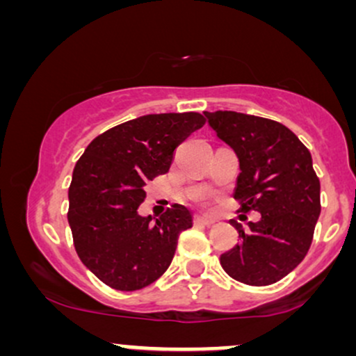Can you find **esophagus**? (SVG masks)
Segmentation results:
<instances>
[{"mask_svg":"<svg viewBox=\"0 0 356 356\" xmlns=\"http://www.w3.org/2000/svg\"><path fill=\"white\" fill-rule=\"evenodd\" d=\"M194 222L195 224H201V226H212L216 222L214 219L209 218V216H204V214H195L194 216Z\"/></svg>","mask_w":356,"mask_h":356,"instance_id":"obj_1","label":"esophagus"}]
</instances>
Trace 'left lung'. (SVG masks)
Listing matches in <instances>:
<instances>
[{"label":"left lung","mask_w":356,"mask_h":356,"mask_svg":"<svg viewBox=\"0 0 356 356\" xmlns=\"http://www.w3.org/2000/svg\"><path fill=\"white\" fill-rule=\"evenodd\" d=\"M204 115L239 159L234 189L239 211L261 214L257 222L249 220L248 229L232 220L241 241L220 254V266L239 283H276L305 259L320 218L312 154L280 122L229 110Z\"/></svg>","instance_id":"8db88e82"}]
</instances>
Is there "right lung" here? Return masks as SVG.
Wrapping results in <instances>:
<instances>
[{"mask_svg": "<svg viewBox=\"0 0 356 356\" xmlns=\"http://www.w3.org/2000/svg\"><path fill=\"white\" fill-rule=\"evenodd\" d=\"M206 124L201 113H154L93 138L73 169L68 224L76 254L118 291L152 284L172 263L192 212L174 204L152 220L140 216L145 184L165 174L175 147Z\"/></svg>", "mask_w": 356, "mask_h": 356, "instance_id": "add662e5", "label": "right lung"}]
</instances>
